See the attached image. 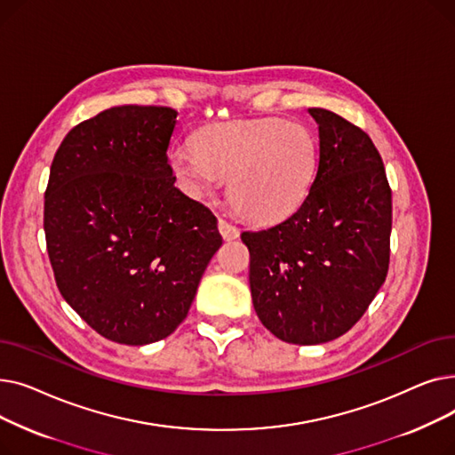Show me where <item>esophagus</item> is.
Segmentation results:
<instances>
[{"label":"esophagus","instance_id":"1","mask_svg":"<svg viewBox=\"0 0 455 455\" xmlns=\"http://www.w3.org/2000/svg\"><path fill=\"white\" fill-rule=\"evenodd\" d=\"M218 228H220L221 235L225 237L227 242H230V240H235V237H240V230H237V227H234L232 223H228V221H225V220H220V223H218Z\"/></svg>","mask_w":455,"mask_h":455}]
</instances>
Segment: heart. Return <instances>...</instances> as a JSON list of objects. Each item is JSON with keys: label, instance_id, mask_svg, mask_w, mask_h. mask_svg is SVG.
<instances>
[{"label": "heart", "instance_id": "b5f03b06", "mask_svg": "<svg viewBox=\"0 0 455 455\" xmlns=\"http://www.w3.org/2000/svg\"><path fill=\"white\" fill-rule=\"evenodd\" d=\"M319 165V143L302 124L280 117L228 122L177 146L170 167L188 196L203 199L230 180V201L243 218L273 225L304 203Z\"/></svg>", "mask_w": 455, "mask_h": 455}]
</instances>
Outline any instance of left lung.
I'll return each instance as SVG.
<instances>
[{"mask_svg": "<svg viewBox=\"0 0 455 455\" xmlns=\"http://www.w3.org/2000/svg\"><path fill=\"white\" fill-rule=\"evenodd\" d=\"M307 112L319 125V165L307 197L282 223L242 234L256 315L293 345L347 333L389 269L391 188L378 149L345 117Z\"/></svg>", "mask_w": 455, "mask_h": 455, "instance_id": "left-lung-1", "label": "left lung"}]
</instances>
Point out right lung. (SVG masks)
Returning a JSON list of instances; mask_svg holds the SVG:
<instances>
[{
    "mask_svg": "<svg viewBox=\"0 0 455 455\" xmlns=\"http://www.w3.org/2000/svg\"><path fill=\"white\" fill-rule=\"evenodd\" d=\"M177 110L119 105L71 129L44 203L59 291L122 345H149L186 319L223 243L215 215L175 188L167 148Z\"/></svg>",
    "mask_w": 455,
    "mask_h": 455,
    "instance_id": "obj_1",
    "label": "right lung"
}]
</instances>
